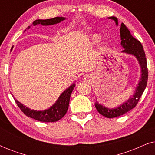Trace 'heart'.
<instances>
[{"label": "heart", "instance_id": "heart-1", "mask_svg": "<svg viewBox=\"0 0 155 155\" xmlns=\"http://www.w3.org/2000/svg\"><path fill=\"white\" fill-rule=\"evenodd\" d=\"M98 39H99L98 37H94V39L96 40V41H97V40H98Z\"/></svg>", "mask_w": 155, "mask_h": 155}]
</instances>
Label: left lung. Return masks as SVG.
Returning a JSON list of instances; mask_svg holds the SVG:
<instances>
[{
    "label": "left lung",
    "mask_w": 155,
    "mask_h": 155,
    "mask_svg": "<svg viewBox=\"0 0 155 155\" xmlns=\"http://www.w3.org/2000/svg\"><path fill=\"white\" fill-rule=\"evenodd\" d=\"M109 18L114 20L116 25H118L117 18L115 17H111ZM120 39H121V45L125 48L123 51V52L134 55L137 58L142 68V76L134 95L132 97H130V99H129L126 102L120 105V107L116 108V109H109V108L103 107L102 105L99 104L97 102L95 104V107H96L97 111L102 116L109 118H116L124 115L136 107L140 100V98L146 86H147L148 79L147 60H146L145 51H144L143 45H142L140 41L135 39L131 35L130 32L127 29V27L125 26L124 23H121V25H120Z\"/></svg>",
    "instance_id": "1"
}]
</instances>
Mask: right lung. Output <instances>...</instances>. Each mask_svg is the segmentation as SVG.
I'll list each match as a JSON object with an SVG mask.
<instances>
[{
    "label": "right lung",
    "instance_id": "add662e5",
    "mask_svg": "<svg viewBox=\"0 0 155 155\" xmlns=\"http://www.w3.org/2000/svg\"><path fill=\"white\" fill-rule=\"evenodd\" d=\"M63 20H65V18H63V17H56L54 18L47 19V20H37L34 21L33 25H37L41 24L42 25H51L60 22ZM29 27H28V29ZM75 86V84H74L68 89H67L65 92H63L59 97L55 104L45 111H34L19 102L17 99H15V101L21 111L28 117L41 122H56L61 119L66 114L68 109L71 94Z\"/></svg>",
    "mask_w": 155,
    "mask_h": 155
}]
</instances>
